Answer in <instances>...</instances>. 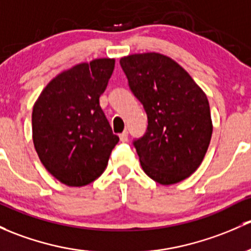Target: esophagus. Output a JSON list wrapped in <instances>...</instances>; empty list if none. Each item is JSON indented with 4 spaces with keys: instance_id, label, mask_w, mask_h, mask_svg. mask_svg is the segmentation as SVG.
<instances>
[{
    "instance_id": "esophagus-1",
    "label": "esophagus",
    "mask_w": 251,
    "mask_h": 251,
    "mask_svg": "<svg viewBox=\"0 0 251 251\" xmlns=\"http://www.w3.org/2000/svg\"><path fill=\"white\" fill-rule=\"evenodd\" d=\"M119 138H120L121 142H127V138H128V132H127V131H124L123 133L119 134Z\"/></svg>"
}]
</instances>
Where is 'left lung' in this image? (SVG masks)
<instances>
[{"instance_id": "obj_1", "label": "left lung", "mask_w": 251, "mask_h": 251, "mask_svg": "<svg viewBox=\"0 0 251 251\" xmlns=\"http://www.w3.org/2000/svg\"><path fill=\"white\" fill-rule=\"evenodd\" d=\"M120 66L148 117L147 132L133 146L148 176L162 185L179 183L202 163L213 125L207 96L171 57L144 52Z\"/></svg>"}]
</instances>
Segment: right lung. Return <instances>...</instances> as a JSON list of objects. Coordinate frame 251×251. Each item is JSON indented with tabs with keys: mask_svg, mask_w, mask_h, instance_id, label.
<instances>
[{
	"mask_svg": "<svg viewBox=\"0 0 251 251\" xmlns=\"http://www.w3.org/2000/svg\"><path fill=\"white\" fill-rule=\"evenodd\" d=\"M114 59L83 62L60 73L33 105L32 138L46 170L62 184L99 178L119 142L100 105Z\"/></svg>",
	"mask_w": 251,
	"mask_h": 251,
	"instance_id": "right-lung-1",
	"label": "right lung"
}]
</instances>
